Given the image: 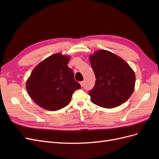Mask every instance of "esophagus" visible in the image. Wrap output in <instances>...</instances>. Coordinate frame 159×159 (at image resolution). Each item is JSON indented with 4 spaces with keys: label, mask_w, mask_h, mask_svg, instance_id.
Returning a JSON list of instances; mask_svg holds the SVG:
<instances>
[{
    "label": "esophagus",
    "mask_w": 159,
    "mask_h": 159,
    "mask_svg": "<svg viewBox=\"0 0 159 159\" xmlns=\"http://www.w3.org/2000/svg\"><path fill=\"white\" fill-rule=\"evenodd\" d=\"M80 85H81V87H83L84 85V81H80Z\"/></svg>",
    "instance_id": "obj_1"
}]
</instances>
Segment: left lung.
Wrapping results in <instances>:
<instances>
[{"label":"left lung","mask_w":159,"mask_h":159,"mask_svg":"<svg viewBox=\"0 0 159 159\" xmlns=\"http://www.w3.org/2000/svg\"><path fill=\"white\" fill-rule=\"evenodd\" d=\"M95 84L89 91L92 103L104 108L121 105L133 93L135 75L127 62L107 50H98L89 56Z\"/></svg>","instance_id":"1"}]
</instances>
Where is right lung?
Listing matches in <instances>:
<instances>
[{
  "mask_svg": "<svg viewBox=\"0 0 159 159\" xmlns=\"http://www.w3.org/2000/svg\"><path fill=\"white\" fill-rule=\"evenodd\" d=\"M70 57L53 54L34 69L26 81L32 99L42 108L57 111L68 105L74 91L81 88L68 66Z\"/></svg>",
  "mask_w": 159,
  "mask_h": 159,
  "instance_id": "right-lung-1",
  "label": "right lung"
}]
</instances>
